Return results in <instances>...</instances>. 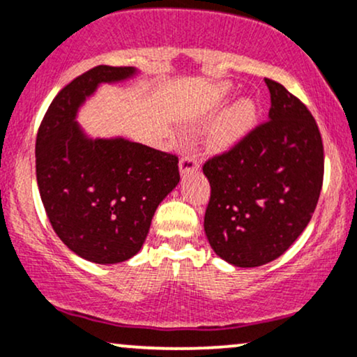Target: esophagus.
Masks as SVG:
<instances>
[{"instance_id": "esophagus-1", "label": "esophagus", "mask_w": 357, "mask_h": 357, "mask_svg": "<svg viewBox=\"0 0 357 357\" xmlns=\"http://www.w3.org/2000/svg\"><path fill=\"white\" fill-rule=\"evenodd\" d=\"M197 167H199V160H197L195 153L184 154V156H181V160H179V169H181V174L191 173V171H197Z\"/></svg>"}]
</instances>
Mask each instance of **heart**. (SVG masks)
Returning a JSON list of instances; mask_svg holds the SVG:
<instances>
[{"mask_svg": "<svg viewBox=\"0 0 357 357\" xmlns=\"http://www.w3.org/2000/svg\"><path fill=\"white\" fill-rule=\"evenodd\" d=\"M256 105L251 100H243L226 111L221 119L209 131L208 141L213 149H226L239 141L256 124Z\"/></svg>", "mask_w": 357, "mask_h": 357, "instance_id": "obj_1", "label": "heart"}]
</instances>
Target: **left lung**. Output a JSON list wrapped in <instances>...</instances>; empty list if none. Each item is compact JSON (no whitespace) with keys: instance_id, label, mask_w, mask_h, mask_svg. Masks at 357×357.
Segmentation results:
<instances>
[{"instance_id":"1","label":"left lung","mask_w":357,"mask_h":357,"mask_svg":"<svg viewBox=\"0 0 357 357\" xmlns=\"http://www.w3.org/2000/svg\"><path fill=\"white\" fill-rule=\"evenodd\" d=\"M269 119L203 165L211 184L204 231L218 256L239 268L279 257L311 221L324 178L319 128L306 105L264 78Z\"/></svg>"}]
</instances>
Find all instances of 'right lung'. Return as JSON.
Returning <instances> with one entry per match:
<instances>
[{"label": "right lung", "instance_id": "right-lung-1", "mask_svg": "<svg viewBox=\"0 0 357 357\" xmlns=\"http://www.w3.org/2000/svg\"><path fill=\"white\" fill-rule=\"evenodd\" d=\"M130 66H94L51 101L36 135V179L45 211L73 252L98 264L130 259L143 246L158 204L179 183L178 156L126 139H86L76 109L100 83Z\"/></svg>", "mask_w": 357, "mask_h": 357}]
</instances>
